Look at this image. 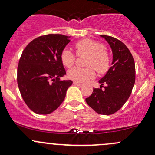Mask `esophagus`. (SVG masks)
<instances>
[{
    "label": "esophagus",
    "instance_id": "esophagus-1",
    "mask_svg": "<svg viewBox=\"0 0 155 155\" xmlns=\"http://www.w3.org/2000/svg\"><path fill=\"white\" fill-rule=\"evenodd\" d=\"M73 85H77V86H81L82 85V83L80 82H73Z\"/></svg>",
    "mask_w": 155,
    "mask_h": 155
}]
</instances>
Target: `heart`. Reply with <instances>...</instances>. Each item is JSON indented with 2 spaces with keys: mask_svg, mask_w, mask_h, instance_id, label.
<instances>
[{
  "mask_svg": "<svg viewBox=\"0 0 155 155\" xmlns=\"http://www.w3.org/2000/svg\"><path fill=\"white\" fill-rule=\"evenodd\" d=\"M78 55L86 54V68H73L68 70L70 79L79 82H86L95 76V68L101 74L107 73L110 68V57L108 51L101 43L91 39L85 38L76 42L75 44ZM61 61L66 68H70L74 64L76 56L69 48L62 50L60 55Z\"/></svg>",
  "mask_w": 155,
  "mask_h": 155,
  "instance_id": "obj_1",
  "label": "heart"
}]
</instances>
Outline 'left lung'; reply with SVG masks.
Returning a JSON list of instances; mask_svg holds the SVG:
<instances>
[{
  "label": "left lung",
  "instance_id": "1",
  "mask_svg": "<svg viewBox=\"0 0 155 155\" xmlns=\"http://www.w3.org/2000/svg\"><path fill=\"white\" fill-rule=\"evenodd\" d=\"M101 37L112 48V67L99 80L101 87L94 88L85 101L96 112L109 115L119 110L129 98L135 83V63L130 51L122 42L110 36ZM104 84L105 86L102 89Z\"/></svg>",
  "mask_w": 155,
  "mask_h": 155
}]
</instances>
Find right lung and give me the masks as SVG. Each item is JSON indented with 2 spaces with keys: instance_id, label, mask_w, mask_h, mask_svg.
<instances>
[{
  "instance_id": "obj_1",
  "label": "right lung",
  "mask_w": 155,
  "mask_h": 155,
  "mask_svg": "<svg viewBox=\"0 0 155 155\" xmlns=\"http://www.w3.org/2000/svg\"><path fill=\"white\" fill-rule=\"evenodd\" d=\"M70 38L61 34L41 36L33 40L21 54L17 82L25 103L35 113L54 112L73 84L71 80H60L66 75L60 55Z\"/></svg>"
}]
</instances>
